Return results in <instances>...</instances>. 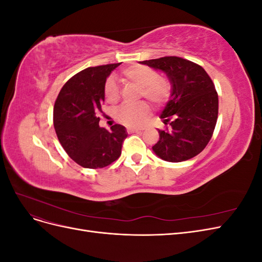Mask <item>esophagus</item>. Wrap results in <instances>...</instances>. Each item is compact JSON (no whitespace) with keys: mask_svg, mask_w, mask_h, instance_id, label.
<instances>
[{"mask_svg":"<svg viewBox=\"0 0 262 262\" xmlns=\"http://www.w3.org/2000/svg\"><path fill=\"white\" fill-rule=\"evenodd\" d=\"M128 133H134V132H141V129H136V128H128L126 129Z\"/></svg>","mask_w":262,"mask_h":262,"instance_id":"34e87169","label":"esophagus"}]
</instances>
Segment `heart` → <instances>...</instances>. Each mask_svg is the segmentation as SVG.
Instances as JSON below:
<instances>
[{
  "label": "heart",
  "instance_id": "heart-1",
  "mask_svg": "<svg viewBox=\"0 0 262 262\" xmlns=\"http://www.w3.org/2000/svg\"><path fill=\"white\" fill-rule=\"evenodd\" d=\"M125 80L141 87V95L155 105H162L168 99L170 86L164 78L158 77L156 71L145 66H132L122 72ZM105 96L109 102L119 99V87L114 78H109L105 84ZM149 115V107L146 102L137 105L124 104L118 109L117 120L128 126H140Z\"/></svg>",
  "mask_w": 262,
  "mask_h": 262
}]
</instances>
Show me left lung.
I'll return each instance as SVG.
<instances>
[{
	"instance_id": "8db88e82",
	"label": "left lung",
	"mask_w": 262,
	"mask_h": 262,
	"mask_svg": "<svg viewBox=\"0 0 262 262\" xmlns=\"http://www.w3.org/2000/svg\"><path fill=\"white\" fill-rule=\"evenodd\" d=\"M140 63L162 71L171 86L170 100L161 114L166 128L157 129L160 140L153 152L170 163L196 156L208 145L217 120L219 97L210 76L202 67L178 57Z\"/></svg>"
}]
</instances>
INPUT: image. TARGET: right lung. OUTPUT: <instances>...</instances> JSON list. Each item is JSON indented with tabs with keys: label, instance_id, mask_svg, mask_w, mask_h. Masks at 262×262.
I'll return each mask as SVG.
<instances>
[{
	"label": "right lung",
	"instance_id": "obj_1",
	"mask_svg": "<svg viewBox=\"0 0 262 262\" xmlns=\"http://www.w3.org/2000/svg\"><path fill=\"white\" fill-rule=\"evenodd\" d=\"M121 63L87 68L62 87L53 108V125L62 147L84 168H102L121 155L128 136L121 124L100 128L107 77Z\"/></svg>",
	"mask_w": 262,
	"mask_h": 262
}]
</instances>
